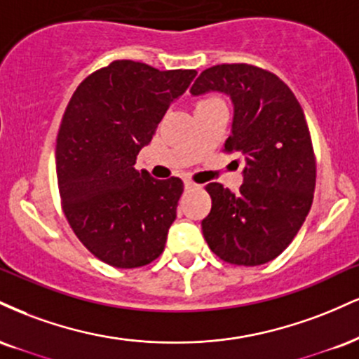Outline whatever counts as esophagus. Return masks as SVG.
<instances>
[{"mask_svg":"<svg viewBox=\"0 0 359 359\" xmlns=\"http://www.w3.org/2000/svg\"><path fill=\"white\" fill-rule=\"evenodd\" d=\"M184 185H185V189H196L197 187V184H194L192 180H185Z\"/></svg>","mask_w":359,"mask_h":359,"instance_id":"obj_1","label":"esophagus"}]
</instances>
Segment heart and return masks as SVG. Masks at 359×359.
<instances>
[{"mask_svg": "<svg viewBox=\"0 0 359 359\" xmlns=\"http://www.w3.org/2000/svg\"><path fill=\"white\" fill-rule=\"evenodd\" d=\"M215 100H217V98H207V100H202V102H198V105H201V103H209V102H215Z\"/></svg>", "mask_w": 359, "mask_h": 359, "instance_id": "1", "label": "heart"}]
</instances>
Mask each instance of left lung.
<instances>
[{"instance_id": "left-lung-1", "label": "left lung", "mask_w": 359, "mask_h": 359, "mask_svg": "<svg viewBox=\"0 0 359 359\" xmlns=\"http://www.w3.org/2000/svg\"><path fill=\"white\" fill-rule=\"evenodd\" d=\"M209 92L227 95L234 105L224 147L239 154L245 167L239 192L207 185L212 209L202 232L222 261L266 264L291 244L313 204L316 162L304 111L283 80L248 63L202 72L191 93Z\"/></svg>"}]
</instances>
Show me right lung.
I'll return each instance as SVG.
<instances>
[{"label":"right lung","mask_w":359,"mask_h":359,"mask_svg":"<svg viewBox=\"0 0 359 359\" xmlns=\"http://www.w3.org/2000/svg\"><path fill=\"white\" fill-rule=\"evenodd\" d=\"M196 70L116 60L81 81L56 138V175L68 222L95 257L132 269L165 248L184 184L135 170L170 103Z\"/></svg>","instance_id":"obj_1"}]
</instances>
